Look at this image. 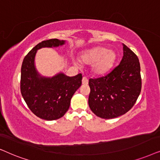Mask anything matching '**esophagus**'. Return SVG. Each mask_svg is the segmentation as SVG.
I'll return each instance as SVG.
<instances>
[{"instance_id": "esophagus-1", "label": "esophagus", "mask_w": 160, "mask_h": 160, "mask_svg": "<svg viewBox=\"0 0 160 160\" xmlns=\"http://www.w3.org/2000/svg\"><path fill=\"white\" fill-rule=\"evenodd\" d=\"M82 83L83 85H88V78H86V77H83V78H82Z\"/></svg>"}]
</instances>
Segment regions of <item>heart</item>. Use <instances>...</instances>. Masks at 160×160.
<instances>
[{
	"mask_svg": "<svg viewBox=\"0 0 160 160\" xmlns=\"http://www.w3.org/2000/svg\"><path fill=\"white\" fill-rule=\"evenodd\" d=\"M85 63H92L91 72L96 75H104L113 67L116 60V54L114 51L108 48L97 47L85 51L80 56Z\"/></svg>",
	"mask_w": 160,
	"mask_h": 160,
	"instance_id": "heart-1",
	"label": "heart"
}]
</instances>
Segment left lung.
Masks as SVG:
<instances>
[{
	"instance_id": "obj_1",
	"label": "left lung",
	"mask_w": 160,
	"mask_h": 160,
	"mask_svg": "<svg viewBox=\"0 0 160 160\" xmlns=\"http://www.w3.org/2000/svg\"><path fill=\"white\" fill-rule=\"evenodd\" d=\"M123 51L120 63L111 72L89 79V108L102 118H114L126 113L135 105L141 91L138 56L123 44Z\"/></svg>"
}]
</instances>
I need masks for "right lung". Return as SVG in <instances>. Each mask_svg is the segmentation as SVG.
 <instances>
[{
  "instance_id": "obj_1",
  "label": "right lung",
  "mask_w": 160,
  "mask_h": 160,
  "mask_svg": "<svg viewBox=\"0 0 160 160\" xmlns=\"http://www.w3.org/2000/svg\"><path fill=\"white\" fill-rule=\"evenodd\" d=\"M64 40L52 39L40 42L25 57L21 67L20 90L28 107L34 115L47 121L56 120L69 110L70 101L82 84V74L73 77L63 72L48 78L42 76L35 66L38 50L58 48Z\"/></svg>"
}]
</instances>
